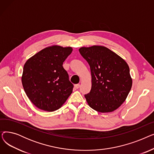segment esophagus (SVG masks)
<instances>
[{
	"mask_svg": "<svg viewBox=\"0 0 154 154\" xmlns=\"http://www.w3.org/2000/svg\"><path fill=\"white\" fill-rule=\"evenodd\" d=\"M79 87H80V84H75V87L77 88H77H79Z\"/></svg>",
	"mask_w": 154,
	"mask_h": 154,
	"instance_id": "1",
	"label": "esophagus"
}]
</instances>
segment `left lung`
<instances>
[{
  "mask_svg": "<svg viewBox=\"0 0 154 154\" xmlns=\"http://www.w3.org/2000/svg\"><path fill=\"white\" fill-rule=\"evenodd\" d=\"M79 51L91 68L92 88L85 95L88 106L102 113L116 110L125 102L132 85L128 64L103 46L83 47Z\"/></svg>",
  "mask_w": 154,
  "mask_h": 154,
  "instance_id": "obj_1",
  "label": "left lung"
}]
</instances>
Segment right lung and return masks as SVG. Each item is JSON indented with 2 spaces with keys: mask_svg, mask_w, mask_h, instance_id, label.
<instances>
[{
  "mask_svg": "<svg viewBox=\"0 0 154 154\" xmlns=\"http://www.w3.org/2000/svg\"><path fill=\"white\" fill-rule=\"evenodd\" d=\"M70 47H46L24 64L22 83L29 100L37 108L53 112L60 108L72 92L74 85L62 66L72 53Z\"/></svg>",
  "mask_w": 154,
  "mask_h": 154,
  "instance_id": "1",
  "label": "right lung"
}]
</instances>
